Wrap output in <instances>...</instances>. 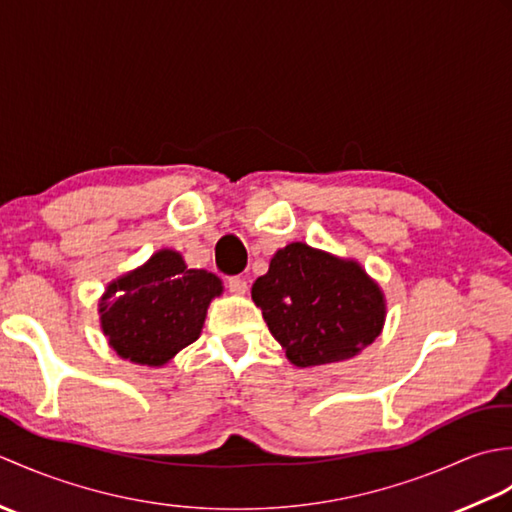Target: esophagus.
<instances>
[{
	"instance_id": "esophagus-1",
	"label": "esophagus",
	"mask_w": 512,
	"mask_h": 512,
	"mask_svg": "<svg viewBox=\"0 0 512 512\" xmlns=\"http://www.w3.org/2000/svg\"><path fill=\"white\" fill-rule=\"evenodd\" d=\"M226 286H228V290L233 292V295H246V290H248V281H246V279H242V277H228Z\"/></svg>"
}]
</instances>
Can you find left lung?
<instances>
[{
	"label": "left lung",
	"instance_id": "obj_1",
	"mask_svg": "<svg viewBox=\"0 0 512 512\" xmlns=\"http://www.w3.org/2000/svg\"><path fill=\"white\" fill-rule=\"evenodd\" d=\"M250 295L297 367L356 356L374 343L387 312L383 290L361 264L303 242L277 250Z\"/></svg>",
	"mask_w": 512,
	"mask_h": 512
}]
</instances>
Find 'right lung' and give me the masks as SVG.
Instances as JSON below:
<instances>
[{"mask_svg":"<svg viewBox=\"0 0 512 512\" xmlns=\"http://www.w3.org/2000/svg\"><path fill=\"white\" fill-rule=\"evenodd\" d=\"M220 295L222 281L213 273L187 268L180 253L162 248L107 286L101 328L125 361L160 367L198 339L206 308Z\"/></svg>","mask_w":512,"mask_h":512,"instance_id":"1","label":"right lung"}]
</instances>
